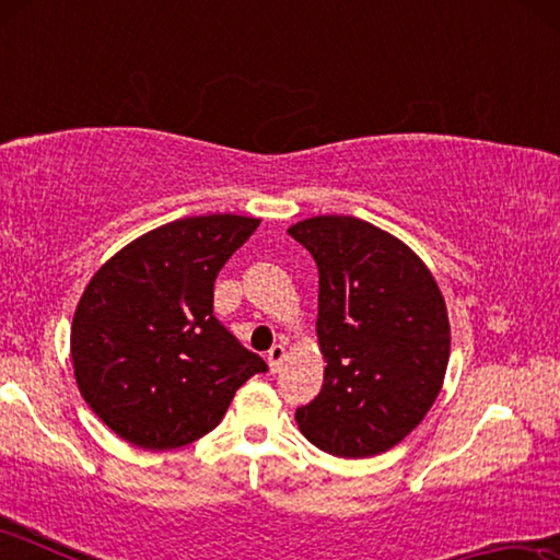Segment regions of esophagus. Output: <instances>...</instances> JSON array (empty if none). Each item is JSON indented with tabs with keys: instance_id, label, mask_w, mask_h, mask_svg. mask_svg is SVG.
<instances>
[{
	"instance_id": "1",
	"label": "esophagus",
	"mask_w": 560,
	"mask_h": 560,
	"mask_svg": "<svg viewBox=\"0 0 560 560\" xmlns=\"http://www.w3.org/2000/svg\"><path fill=\"white\" fill-rule=\"evenodd\" d=\"M283 358H287V348H283L281 343H279V346H273V348L269 350L267 360H269V368H271V373L281 371V363H283Z\"/></svg>"
}]
</instances>
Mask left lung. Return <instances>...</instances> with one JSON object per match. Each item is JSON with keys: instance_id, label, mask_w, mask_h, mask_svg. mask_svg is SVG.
<instances>
[{"instance_id": "8db88e82", "label": "left lung", "mask_w": 560, "mask_h": 560, "mask_svg": "<svg viewBox=\"0 0 560 560\" xmlns=\"http://www.w3.org/2000/svg\"><path fill=\"white\" fill-rule=\"evenodd\" d=\"M318 267L324 387L299 430L334 457H375L424 420L450 363V318L424 261L390 232L348 214L289 226Z\"/></svg>"}]
</instances>
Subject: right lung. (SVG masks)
I'll return each instance as SVG.
<instances>
[{
	"instance_id": "obj_1",
	"label": "right lung",
	"mask_w": 560,
	"mask_h": 560,
	"mask_svg": "<svg viewBox=\"0 0 560 560\" xmlns=\"http://www.w3.org/2000/svg\"><path fill=\"white\" fill-rule=\"evenodd\" d=\"M257 226L242 214L185 217L93 273L71 324L73 375L120 440L153 452L200 440L267 371L212 314L217 273Z\"/></svg>"
}]
</instances>
